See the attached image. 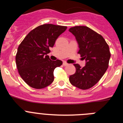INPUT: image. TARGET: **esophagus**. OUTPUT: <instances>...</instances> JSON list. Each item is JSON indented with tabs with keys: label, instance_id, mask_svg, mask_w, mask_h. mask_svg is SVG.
<instances>
[{
	"label": "esophagus",
	"instance_id": "1",
	"mask_svg": "<svg viewBox=\"0 0 123 123\" xmlns=\"http://www.w3.org/2000/svg\"><path fill=\"white\" fill-rule=\"evenodd\" d=\"M63 66H68V64L67 63V62H64L63 63Z\"/></svg>",
	"mask_w": 123,
	"mask_h": 123
}]
</instances>
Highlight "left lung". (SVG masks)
<instances>
[{"instance_id": "1", "label": "left lung", "mask_w": 123, "mask_h": 123, "mask_svg": "<svg viewBox=\"0 0 123 123\" xmlns=\"http://www.w3.org/2000/svg\"><path fill=\"white\" fill-rule=\"evenodd\" d=\"M69 31L76 37L78 54L86 60L83 68L74 64L76 71L69 76V82L79 89H88L99 81L108 68L111 56L109 47L100 34L87 26H77Z\"/></svg>"}]
</instances>
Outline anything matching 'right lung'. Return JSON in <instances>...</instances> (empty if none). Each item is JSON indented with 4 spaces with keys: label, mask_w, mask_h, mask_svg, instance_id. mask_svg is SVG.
I'll use <instances>...</instances> for the list:
<instances>
[{
    "label": "right lung",
    "mask_w": 123,
    "mask_h": 123,
    "mask_svg": "<svg viewBox=\"0 0 123 123\" xmlns=\"http://www.w3.org/2000/svg\"><path fill=\"white\" fill-rule=\"evenodd\" d=\"M67 28L52 24L41 25L30 31L19 44L15 58L17 69L30 87L39 89L54 81V69L63 63L60 60H51L47 54Z\"/></svg>",
    "instance_id": "add662e5"
}]
</instances>
